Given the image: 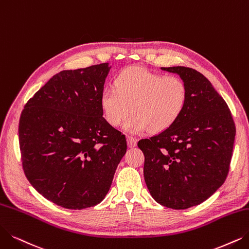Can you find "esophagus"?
Segmentation results:
<instances>
[{"instance_id": "34e87169", "label": "esophagus", "mask_w": 249, "mask_h": 249, "mask_svg": "<svg viewBox=\"0 0 249 249\" xmlns=\"http://www.w3.org/2000/svg\"><path fill=\"white\" fill-rule=\"evenodd\" d=\"M126 142H127V146H128V147H130V148H133V147H135V146L137 145L138 140H137L136 138H133V137L127 136V137H126Z\"/></svg>"}]
</instances>
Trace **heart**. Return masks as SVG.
Returning <instances> with one entry per match:
<instances>
[{
  "mask_svg": "<svg viewBox=\"0 0 249 249\" xmlns=\"http://www.w3.org/2000/svg\"><path fill=\"white\" fill-rule=\"evenodd\" d=\"M188 101V88L182 78L128 67L115 78V88L107 87L101 93L100 104L105 121L124 130L141 134L149 128L154 133L171 127L184 112Z\"/></svg>",
  "mask_w": 249,
  "mask_h": 249,
  "instance_id": "b5f03b06",
  "label": "heart"
}]
</instances>
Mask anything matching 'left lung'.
<instances>
[{"label":"left lung","instance_id":"1","mask_svg":"<svg viewBox=\"0 0 249 249\" xmlns=\"http://www.w3.org/2000/svg\"><path fill=\"white\" fill-rule=\"evenodd\" d=\"M180 76L188 101L167 130L138 142L145 156L144 178L153 199L173 210L205 201L228 176L236 135L227 103L212 83L190 67H161Z\"/></svg>","mask_w":249,"mask_h":249}]
</instances>
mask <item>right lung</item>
Masks as SVG:
<instances>
[{"mask_svg": "<svg viewBox=\"0 0 249 249\" xmlns=\"http://www.w3.org/2000/svg\"><path fill=\"white\" fill-rule=\"evenodd\" d=\"M111 65L62 71L25 104L19 121L24 174L48 200L83 210L100 203L126 152L100 104Z\"/></svg>", "mask_w": 249, "mask_h": 249, "instance_id": "add662e5", "label": "right lung"}]
</instances>
